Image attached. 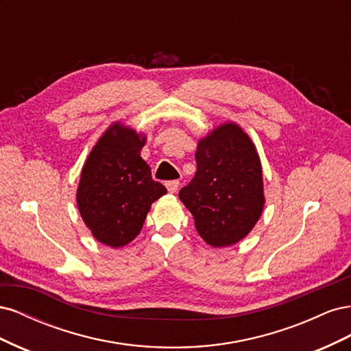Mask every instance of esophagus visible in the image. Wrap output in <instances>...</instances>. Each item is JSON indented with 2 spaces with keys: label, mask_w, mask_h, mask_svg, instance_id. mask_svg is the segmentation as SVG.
<instances>
[{
  "label": "esophagus",
  "mask_w": 351,
  "mask_h": 351,
  "mask_svg": "<svg viewBox=\"0 0 351 351\" xmlns=\"http://www.w3.org/2000/svg\"><path fill=\"white\" fill-rule=\"evenodd\" d=\"M178 184H180L178 180H171V182H167V183H165V186H167L169 193H176L177 190H178Z\"/></svg>",
  "instance_id": "1"
}]
</instances>
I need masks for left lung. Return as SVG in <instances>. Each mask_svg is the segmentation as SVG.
Returning a JSON list of instances; mask_svg holds the SVG:
<instances>
[{
    "label": "left lung",
    "mask_w": 351,
    "mask_h": 351,
    "mask_svg": "<svg viewBox=\"0 0 351 351\" xmlns=\"http://www.w3.org/2000/svg\"><path fill=\"white\" fill-rule=\"evenodd\" d=\"M196 165L180 199L212 247L236 244L252 231L265 204L256 147L237 124H221L199 141Z\"/></svg>",
    "instance_id": "obj_1"
}]
</instances>
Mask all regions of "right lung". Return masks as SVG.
<instances>
[{"label":"right lung","instance_id":"obj_1","mask_svg":"<svg viewBox=\"0 0 351 351\" xmlns=\"http://www.w3.org/2000/svg\"><path fill=\"white\" fill-rule=\"evenodd\" d=\"M146 137L114 123L93 146L80 174L77 208L93 237L123 247L139 234L147 212L167 189L141 158Z\"/></svg>","mask_w":351,"mask_h":351}]
</instances>
